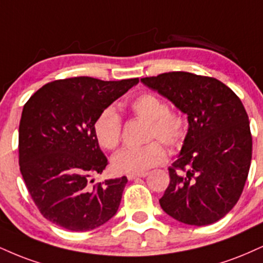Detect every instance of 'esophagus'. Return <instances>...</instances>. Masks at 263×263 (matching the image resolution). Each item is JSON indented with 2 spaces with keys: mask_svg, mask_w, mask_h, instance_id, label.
<instances>
[{
  "mask_svg": "<svg viewBox=\"0 0 263 263\" xmlns=\"http://www.w3.org/2000/svg\"><path fill=\"white\" fill-rule=\"evenodd\" d=\"M147 176V173H142V174H128L127 179L128 180H137L141 178H145Z\"/></svg>",
  "mask_w": 263,
  "mask_h": 263,
  "instance_id": "esophagus-1",
  "label": "esophagus"
}]
</instances>
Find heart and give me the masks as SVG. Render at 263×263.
<instances>
[{
	"instance_id": "1",
	"label": "heart",
	"mask_w": 263,
	"mask_h": 263,
	"mask_svg": "<svg viewBox=\"0 0 263 263\" xmlns=\"http://www.w3.org/2000/svg\"><path fill=\"white\" fill-rule=\"evenodd\" d=\"M137 118L148 121L145 141L158 138L172 149L179 148L186 136V120L180 112L167 109L162 98L143 93L129 103ZM94 135L101 147L114 149L121 141V119L114 107H106L96 119ZM166 152L162 143L151 141L141 147L123 148L112 158V167L121 174H142L165 162Z\"/></svg>"
}]
</instances>
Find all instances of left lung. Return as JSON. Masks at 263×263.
<instances>
[{"mask_svg":"<svg viewBox=\"0 0 263 263\" xmlns=\"http://www.w3.org/2000/svg\"><path fill=\"white\" fill-rule=\"evenodd\" d=\"M187 115L189 128L160 207L178 222L208 226L240 198L250 170L252 138L241 100L220 81L189 72L141 78Z\"/></svg>","mask_w":263,"mask_h":263,"instance_id":"left-lung-1","label":"left lung"}]
</instances>
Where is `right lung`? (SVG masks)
<instances>
[{
    "instance_id": "add662e5",
    "label": "right lung",
    "mask_w": 263,
    "mask_h": 263,
    "mask_svg": "<svg viewBox=\"0 0 263 263\" xmlns=\"http://www.w3.org/2000/svg\"><path fill=\"white\" fill-rule=\"evenodd\" d=\"M138 78L53 81L25 103L20 123V166L40 213L56 226L87 232L119 210L127 178L90 185L107 159L94 135V121Z\"/></svg>"
}]
</instances>
